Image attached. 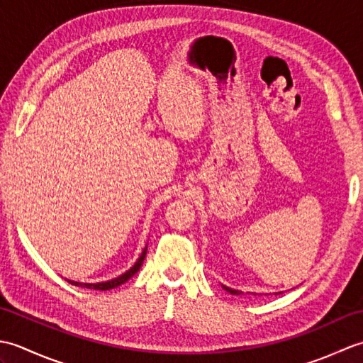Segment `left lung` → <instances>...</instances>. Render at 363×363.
<instances>
[{"mask_svg": "<svg viewBox=\"0 0 363 363\" xmlns=\"http://www.w3.org/2000/svg\"><path fill=\"white\" fill-rule=\"evenodd\" d=\"M223 289H225L226 291H229L230 295H240L242 291H238V290H234V289H229V287H226V285H223Z\"/></svg>", "mask_w": 363, "mask_h": 363, "instance_id": "obj_1", "label": "left lung"}]
</instances>
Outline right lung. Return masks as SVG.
I'll list each match as a JSON object with an SVG mask.
<instances>
[{
  "instance_id": "add662e5",
  "label": "right lung",
  "mask_w": 363,
  "mask_h": 363,
  "mask_svg": "<svg viewBox=\"0 0 363 363\" xmlns=\"http://www.w3.org/2000/svg\"><path fill=\"white\" fill-rule=\"evenodd\" d=\"M146 248H148V246H145V250L142 251L140 257L137 259L134 267H130L126 273H123L121 276L115 277V279L106 281V282H96V284H82V282H74V281H68V282L73 284V285H81V287L94 289V290H111V289L118 287V285H121V284H125L126 281H129L130 277H133V276L138 272V269H140V267H142V264H143V260H145V256H146Z\"/></svg>"
}]
</instances>
